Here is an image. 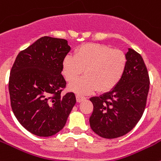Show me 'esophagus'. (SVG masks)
<instances>
[{
    "instance_id": "obj_1",
    "label": "esophagus",
    "mask_w": 161,
    "mask_h": 161,
    "mask_svg": "<svg viewBox=\"0 0 161 161\" xmlns=\"http://www.w3.org/2000/svg\"><path fill=\"white\" fill-rule=\"evenodd\" d=\"M76 101H77V102H81L82 101H84L85 99V97L81 96V95H78V94L76 95Z\"/></svg>"
}]
</instances>
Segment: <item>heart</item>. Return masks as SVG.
Segmentation results:
<instances>
[{
	"label": "heart",
	"mask_w": 161,
	"mask_h": 161,
	"mask_svg": "<svg viewBox=\"0 0 161 161\" xmlns=\"http://www.w3.org/2000/svg\"><path fill=\"white\" fill-rule=\"evenodd\" d=\"M127 64L124 52L99 43H85L78 47L74 56L66 55L61 70L65 80L72 82L85 70V78L68 85V89L79 95L112 90L123 78Z\"/></svg>",
	"instance_id": "obj_1"
}]
</instances>
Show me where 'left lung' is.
Returning <instances> with one entry per match:
<instances>
[{"mask_svg":"<svg viewBox=\"0 0 161 161\" xmlns=\"http://www.w3.org/2000/svg\"><path fill=\"white\" fill-rule=\"evenodd\" d=\"M123 78L112 90L89 100L93 111L91 129L105 139H115L130 132L141 119L149 91V76L142 56L129 48Z\"/></svg>","mask_w":161,"mask_h":161,"instance_id":"obj_1","label":"left lung"}]
</instances>
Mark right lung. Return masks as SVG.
Here are the masks:
<instances>
[{
    "label": "right lung",
    "instance_id": "right-lung-1",
    "mask_svg": "<svg viewBox=\"0 0 161 161\" xmlns=\"http://www.w3.org/2000/svg\"><path fill=\"white\" fill-rule=\"evenodd\" d=\"M70 50L65 39L44 36L14 61L8 81L11 107L21 125L35 136L48 137L62 130L76 104L73 93L61 95L66 85L61 65Z\"/></svg>",
    "mask_w": 161,
    "mask_h": 161
}]
</instances>
